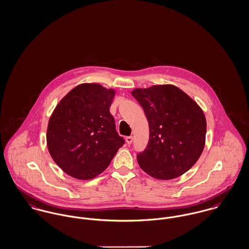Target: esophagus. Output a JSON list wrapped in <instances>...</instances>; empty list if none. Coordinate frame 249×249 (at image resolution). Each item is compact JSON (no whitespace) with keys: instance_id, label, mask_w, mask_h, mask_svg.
<instances>
[{"instance_id":"obj_1","label":"esophagus","mask_w":249,"mask_h":249,"mask_svg":"<svg viewBox=\"0 0 249 249\" xmlns=\"http://www.w3.org/2000/svg\"><path fill=\"white\" fill-rule=\"evenodd\" d=\"M133 140H134V138H133V136H127V137H126V142H127V144H128V145H130V144H132V142H133Z\"/></svg>"}]
</instances>
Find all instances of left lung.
<instances>
[{"label":"left lung","mask_w":249,"mask_h":249,"mask_svg":"<svg viewBox=\"0 0 249 249\" xmlns=\"http://www.w3.org/2000/svg\"><path fill=\"white\" fill-rule=\"evenodd\" d=\"M132 95L143 108L150 128L149 143L137 154L140 168L160 180L188 172L205 148L207 121L202 109L171 84L136 88Z\"/></svg>","instance_id":"obj_1"}]
</instances>
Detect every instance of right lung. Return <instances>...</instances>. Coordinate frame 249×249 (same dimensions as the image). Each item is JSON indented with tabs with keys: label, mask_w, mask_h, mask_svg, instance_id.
<instances>
[{
	"label": "right lung",
	"mask_w": 249,
	"mask_h": 249,
	"mask_svg": "<svg viewBox=\"0 0 249 249\" xmlns=\"http://www.w3.org/2000/svg\"><path fill=\"white\" fill-rule=\"evenodd\" d=\"M115 94L97 83L79 84L58 102L50 116L48 151L68 175L93 179L107 169L124 145L110 113Z\"/></svg>",
	"instance_id": "obj_1"
}]
</instances>
